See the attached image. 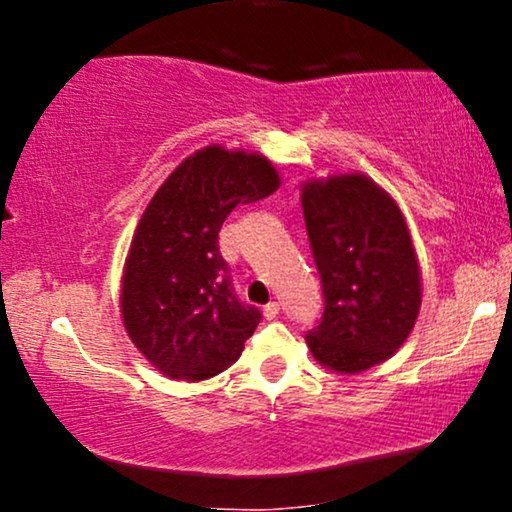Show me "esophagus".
I'll list each match as a JSON object with an SVG mask.
<instances>
[{
    "instance_id": "obj_1",
    "label": "esophagus",
    "mask_w": 512,
    "mask_h": 512,
    "mask_svg": "<svg viewBox=\"0 0 512 512\" xmlns=\"http://www.w3.org/2000/svg\"><path fill=\"white\" fill-rule=\"evenodd\" d=\"M264 317H267V320H274V317H279V303L272 301V303L264 305Z\"/></svg>"
}]
</instances>
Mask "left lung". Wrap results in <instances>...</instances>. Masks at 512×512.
Wrapping results in <instances>:
<instances>
[{
    "label": "left lung",
    "mask_w": 512,
    "mask_h": 512,
    "mask_svg": "<svg viewBox=\"0 0 512 512\" xmlns=\"http://www.w3.org/2000/svg\"><path fill=\"white\" fill-rule=\"evenodd\" d=\"M303 216L325 310L305 334L310 354L337 373L390 358L414 327L421 276L397 202L366 175L303 187Z\"/></svg>",
    "instance_id": "1"
}]
</instances>
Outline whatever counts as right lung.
Returning a JSON list of instances; mask_svg holds the SVG:
<instances>
[{
    "instance_id": "right-lung-1",
    "label": "right lung",
    "mask_w": 512,
    "mask_h": 512,
    "mask_svg": "<svg viewBox=\"0 0 512 512\" xmlns=\"http://www.w3.org/2000/svg\"><path fill=\"white\" fill-rule=\"evenodd\" d=\"M279 175L260 154L207 146L180 163L146 207L122 276V320L173 380H207L243 354L262 313L233 291L219 231L238 204L269 197Z\"/></svg>"
}]
</instances>
